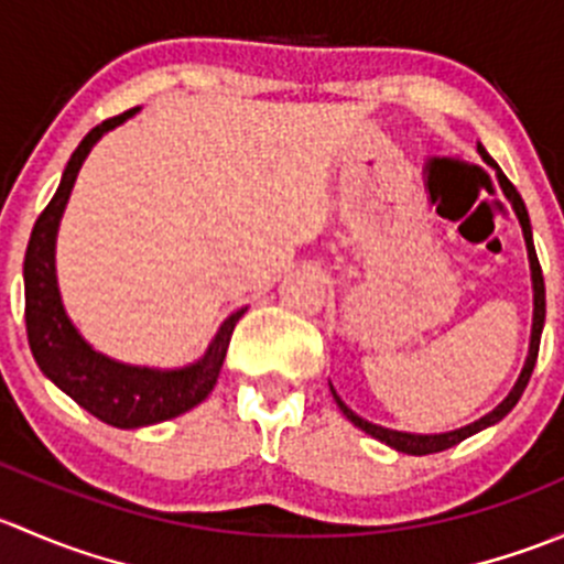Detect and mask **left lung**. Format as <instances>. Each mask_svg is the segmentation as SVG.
Returning a JSON list of instances; mask_svg holds the SVG:
<instances>
[{
	"label": "left lung",
	"instance_id": "obj_1",
	"mask_svg": "<svg viewBox=\"0 0 564 564\" xmlns=\"http://www.w3.org/2000/svg\"><path fill=\"white\" fill-rule=\"evenodd\" d=\"M477 152H480L482 161L488 163V166L497 172V180H499V187H502V193L508 196V202L513 204V213L516 218H519L521 224V231H524V242H527V259H529V275H532V333H529V351H527V360H524V368H521L519 379H516L513 390L505 395L502 403H497V406L491 409L488 414H482L480 420H475V423L469 425H460L456 431H445V434H412V431H395V429H384V425H377L371 423V420L360 417L357 412H351L349 406L344 403V398L335 392L333 384H329V392H333L335 403H338V409L344 412V417L349 420L351 425H357L360 431H366L368 436H373V440L384 442V445L392 447V451L398 453H406V456H429V453H442L447 451V447L458 445V442L469 440V436H475L477 431L482 429H491V425H497L499 420L508 417L510 412H513V406L519 403V398L524 395V388L529 382V377H532L534 371V360H538V349H540V335H543V324H545V283H543V270H540V261H538V253H534V242H532V224H529V213L524 207V198L519 196V191H516L513 185H510L508 176L502 174V169L497 166V161H494L491 155H488L486 150H482V144H477Z\"/></svg>",
	"mask_w": 564,
	"mask_h": 564
}]
</instances>
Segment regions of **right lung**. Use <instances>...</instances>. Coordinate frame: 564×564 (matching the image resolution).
I'll return each instance as SVG.
<instances>
[{"mask_svg": "<svg viewBox=\"0 0 564 564\" xmlns=\"http://www.w3.org/2000/svg\"><path fill=\"white\" fill-rule=\"evenodd\" d=\"M135 111L139 108L106 119L104 124L84 135L62 172L54 198L40 213L24 259L26 335H30V349L40 371L62 392H67L78 406L113 429H144V425L180 417L187 409L198 406L218 384L235 324L248 311L240 308L226 316L204 355L180 368L130 366V362L113 360L95 349L67 316L59 281H56V235H59L62 215L93 147L108 130L128 122Z\"/></svg>", "mask_w": 564, "mask_h": 564, "instance_id": "add662e5", "label": "right lung"}]
</instances>
